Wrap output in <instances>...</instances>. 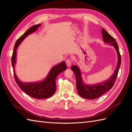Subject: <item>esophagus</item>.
I'll list each match as a JSON object with an SVG mask.
<instances>
[{
    "mask_svg": "<svg viewBox=\"0 0 132 132\" xmlns=\"http://www.w3.org/2000/svg\"><path fill=\"white\" fill-rule=\"evenodd\" d=\"M65 63H66V64L67 65V67H70L71 65V61L70 59H67L65 61Z\"/></svg>",
    "mask_w": 132,
    "mask_h": 132,
    "instance_id": "esophagus-1",
    "label": "esophagus"
}]
</instances>
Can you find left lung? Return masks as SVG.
<instances>
[{
    "label": "left lung",
    "mask_w": 132,
    "mask_h": 132,
    "mask_svg": "<svg viewBox=\"0 0 132 132\" xmlns=\"http://www.w3.org/2000/svg\"><path fill=\"white\" fill-rule=\"evenodd\" d=\"M102 35L103 41L105 43H109L111 45L114 46L115 49L116 50L118 60L117 65L113 74L108 80L94 85H89L84 84L81 77V71L79 68L76 65H73L71 67V69L74 71L75 75L78 94L82 98L91 100L101 96V95L104 94L113 87L117 77L119 69L120 68L121 63V56L120 53H119L118 44L116 39L103 28L102 30Z\"/></svg>",
    "instance_id": "left-lung-1"
}]
</instances>
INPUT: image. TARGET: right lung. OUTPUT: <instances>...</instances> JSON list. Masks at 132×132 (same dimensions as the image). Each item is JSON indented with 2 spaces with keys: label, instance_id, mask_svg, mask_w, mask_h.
<instances>
[{
  "label": "right lung",
  "instance_id": "1",
  "mask_svg": "<svg viewBox=\"0 0 132 132\" xmlns=\"http://www.w3.org/2000/svg\"><path fill=\"white\" fill-rule=\"evenodd\" d=\"M41 24L36 25L30 27L21 36L17 39L14 47L13 55L11 57V64L13 68L14 76L16 82L23 92L29 95L30 96L37 98H47L52 96L56 90V83L55 79L57 76L67 69V65L65 62H63L59 64L55 65L50 70L47 77L43 81L39 82L24 83L22 82L18 79L14 70V66L16 62V50L19 45L27 36L34 32Z\"/></svg>",
  "mask_w": 132,
  "mask_h": 132
}]
</instances>
